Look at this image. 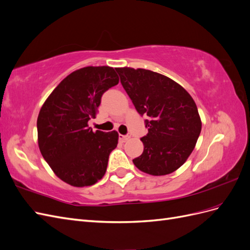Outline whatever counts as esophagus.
Listing matches in <instances>:
<instances>
[{"label": "esophagus", "mask_w": 250, "mask_h": 250, "mask_svg": "<svg viewBox=\"0 0 250 250\" xmlns=\"http://www.w3.org/2000/svg\"><path fill=\"white\" fill-rule=\"evenodd\" d=\"M129 138H130V134H126V135H124V134H119V140H120V142H126Z\"/></svg>", "instance_id": "34e87169"}]
</instances>
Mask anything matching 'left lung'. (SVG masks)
Instances as JSON below:
<instances>
[{"instance_id": "left-lung-1", "label": "left lung", "mask_w": 250, "mask_h": 250, "mask_svg": "<svg viewBox=\"0 0 250 250\" xmlns=\"http://www.w3.org/2000/svg\"><path fill=\"white\" fill-rule=\"evenodd\" d=\"M121 83L143 117L148 133L143 153L132 160L141 171L160 176L181 167L195 148L201 120L193 98L172 79L149 70L118 67Z\"/></svg>"}]
</instances>
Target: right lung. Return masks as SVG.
Wrapping results in <instances>:
<instances>
[{
    "label": "right lung",
    "instance_id": "obj_1",
    "mask_svg": "<svg viewBox=\"0 0 250 250\" xmlns=\"http://www.w3.org/2000/svg\"><path fill=\"white\" fill-rule=\"evenodd\" d=\"M119 83L110 66L82 67L65 77L48 97L37 118L42 157L64 183L74 187L96 184L106 172L118 145L117 131H93L102 95Z\"/></svg>",
    "mask_w": 250,
    "mask_h": 250
}]
</instances>
